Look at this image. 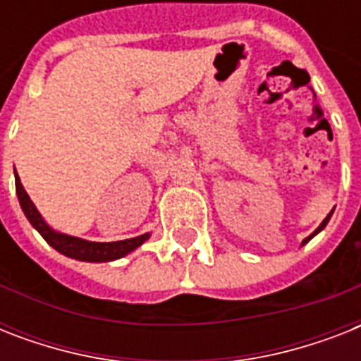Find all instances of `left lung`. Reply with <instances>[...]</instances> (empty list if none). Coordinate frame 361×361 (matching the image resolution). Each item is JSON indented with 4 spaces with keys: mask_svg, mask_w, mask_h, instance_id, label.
<instances>
[{
    "mask_svg": "<svg viewBox=\"0 0 361 361\" xmlns=\"http://www.w3.org/2000/svg\"><path fill=\"white\" fill-rule=\"evenodd\" d=\"M331 214H334V209H331L330 214L326 215V219H324V221H322V223H320V225H319V228H317V231H314V232H313V234H311V236H307V238H305V240H303V241H302V245H305V243H307V241H309V240H313V238H314V236H317V234H319V232H322V231H324V228H326V225H328V221H330Z\"/></svg>",
    "mask_w": 361,
    "mask_h": 361,
    "instance_id": "left-lung-1",
    "label": "left lung"
}]
</instances>
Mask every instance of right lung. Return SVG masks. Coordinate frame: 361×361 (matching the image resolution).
Here are the masks:
<instances>
[{
  "mask_svg": "<svg viewBox=\"0 0 361 361\" xmlns=\"http://www.w3.org/2000/svg\"><path fill=\"white\" fill-rule=\"evenodd\" d=\"M14 183H16V197H18L20 208H22L24 215L31 223V226L47 240L48 245H52L56 251L65 255V257L75 258V260H80V262H112V260L127 257L129 252L138 249L144 241L149 240V236H152L149 232H146V234L130 238V240L104 243V241L82 240V238L58 232L56 228L48 225L44 217L39 214V209L35 208V204L31 202L30 195L25 192L24 185H22L18 174H16V170H14Z\"/></svg>",
  "mask_w": 361,
  "mask_h": 361,
  "instance_id": "right-lung-1",
  "label": "right lung"
}]
</instances>
